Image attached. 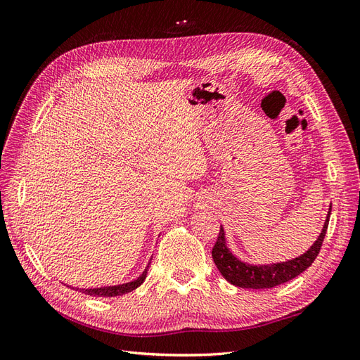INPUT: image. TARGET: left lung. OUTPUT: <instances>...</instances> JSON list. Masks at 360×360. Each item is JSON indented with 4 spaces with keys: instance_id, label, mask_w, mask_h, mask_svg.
I'll list each match as a JSON object with an SVG mask.
<instances>
[{
    "instance_id": "left-lung-1",
    "label": "left lung",
    "mask_w": 360,
    "mask_h": 360,
    "mask_svg": "<svg viewBox=\"0 0 360 360\" xmlns=\"http://www.w3.org/2000/svg\"><path fill=\"white\" fill-rule=\"evenodd\" d=\"M330 210H332V204L328 212V216H326V221L320 236L317 237V240L312 243V246L307 250V252L292 259L282 261V263L249 264L242 259H238L231 250L228 249L226 240H225V230L221 225L219 236H217V240L212 250L214 264L217 270L221 271V275L230 282V284L240 288L261 290V288H274L276 285L284 284V282L299 276L302 271L307 270L314 263V259L317 258L321 243L324 240L326 231H328Z\"/></svg>"
}]
</instances>
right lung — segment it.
Wrapping results in <instances>:
<instances>
[{"label": "right lung", "mask_w": 360, "mask_h": 360, "mask_svg": "<svg viewBox=\"0 0 360 360\" xmlns=\"http://www.w3.org/2000/svg\"><path fill=\"white\" fill-rule=\"evenodd\" d=\"M151 261V259H150ZM150 264V263H148ZM148 264L144 269L143 274H141L136 279L130 281V282H124V284H120V285H108V287H96V288H75L76 291H82L85 294H89V296H94V297H115V296H123L126 292H130L136 290L147 278V271H148Z\"/></svg>", "instance_id": "add662e5"}]
</instances>
